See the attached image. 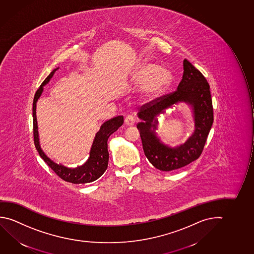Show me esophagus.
Segmentation results:
<instances>
[{
	"label": "esophagus",
	"mask_w": 254,
	"mask_h": 254,
	"mask_svg": "<svg viewBox=\"0 0 254 254\" xmlns=\"http://www.w3.org/2000/svg\"><path fill=\"white\" fill-rule=\"evenodd\" d=\"M134 123H135V120H134V118H133L132 115H128V116H127V117L125 118L126 126L131 127V126H133Z\"/></svg>",
	"instance_id": "34e87169"
}]
</instances>
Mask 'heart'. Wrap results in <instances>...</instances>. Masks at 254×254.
<instances>
[{"mask_svg": "<svg viewBox=\"0 0 254 254\" xmlns=\"http://www.w3.org/2000/svg\"><path fill=\"white\" fill-rule=\"evenodd\" d=\"M170 71L154 64H144L136 73L138 82H146L145 91L150 95H156L165 90L172 82Z\"/></svg>", "mask_w": 254, "mask_h": 254, "instance_id": "heart-1", "label": "heart"}]
</instances>
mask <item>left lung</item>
Instances as JSON below:
<instances>
[{"mask_svg":"<svg viewBox=\"0 0 254 254\" xmlns=\"http://www.w3.org/2000/svg\"><path fill=\"white\" fill-rule=\"evenodd\" d=\"M187 101L194 107L196 130L187 143L175 149L169 148L155 136L156 115L178 101ZM137 124L145 156L154 167L162 172L182 168L197 160L201 155L214 121L209 84L207 79L187 59L184 60L183 77L177 90L141 106ZM154 122L153 123L152 121ZM153 130H151V127Z\"/></svg>","mask_w":254,"mask_h":254,"instance_id":"8db88e82","label":"left lung"}]
</instances>
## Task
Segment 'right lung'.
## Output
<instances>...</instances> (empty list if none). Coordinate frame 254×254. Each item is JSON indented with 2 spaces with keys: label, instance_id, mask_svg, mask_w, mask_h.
<instances>
[{
  "label": "right lung",
  "instance_id": "1",
  "mask_svg": "<svg viewBox=\"0 0 254 254\" xmlns=\"http://www.w3.org/2000/svg\"><path fill=\"white\" fill-rule=\"evenodd\" d=\"M55 68L52 71L47 78L44 80L42 84L39 86V89L36 91L33 106H32V115H33V140L36 148L39 152V156L43 159L46 164L59 176L62 180L72 184H86L93 182L100 178L104 172H106L108 166L109 161V153L107 149V141L112 133L117 131V129L123 125L124 118L123 116H118L112 120L105 122L100 127L96 137L94 139L93 144L90 152V158L82 166L77 168L69 169L64 167L63 165L55 164L51 159H49L46 154L40 148L39 141V133H38V123L36 116V104L40 95L43 91V86L49 82L52 76L55 74Z\"/></svg>",
  "mask_w": 254,
  "mask_h": 254
}]
</instances>
